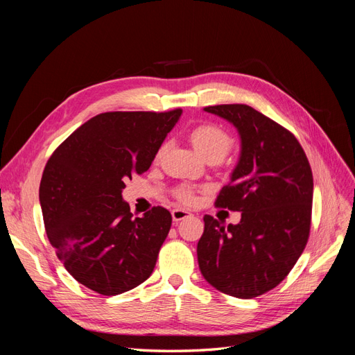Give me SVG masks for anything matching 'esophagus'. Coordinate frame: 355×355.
Masks as SVG:
<instances>
[{"mask_svg": "<svg viewBox=\"0 0 355 355\" xmlns=\"http://www.w3.org/2000/svg\"><path fill=\"white\" fill-rule=\"evenodd\" d=\"M191 216V213L189 211H187V210H184V209H175V210H171V218H173V222H180V220H184V219H187V218H189Z\"/></svg>", "mask_w": 355, "mask_h": 355, "instance_id": "esophagus-1", "label": "esophagus"}]
</instances>
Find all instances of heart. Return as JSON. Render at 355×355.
<instances>
[{
  "mask_svg": "<svg viewBox=\"0 0 355 355\" xmlns=\"http://www.w3.org/2000/svg\"><path fill=\"white\" fill-rule=\"evenodd\" d=\"M191 141L197 148V151L206 158L216 157V158L222 159L230 153V149L232 146L231 136L216 124H201V125L196 127L191 133ZM166 149H167V144L164 142L158 148L157 158L163 157ZM175 196L178 200H180L185 204H191L196 200L194 191H192V188H189L187 185L178 187L175 189Z\"/></svg>",
  "mask_w": 355,
  "mask_h": 355,
  "instance_id": "obj_1",
  "label": "heart"
}]
</instances>
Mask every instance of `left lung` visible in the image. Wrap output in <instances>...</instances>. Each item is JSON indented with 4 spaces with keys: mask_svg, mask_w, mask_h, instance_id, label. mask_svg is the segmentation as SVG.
<instances>
[{
    "mask_svg": "<svg viewBox=\"0 0 355 355\" xmlns=\"http://www.w3.org/2000/svg\"><path fill=\"white\" fill-rule=\"evenodd\" d=\"M204 111L225 118L240 133L239 164L214 204L241 211V220L225 225L204 216L200 271L219 292L252 299L280 284L305 249L313 171L293 133L252 106L216 105Z\"/></svg>",
    "mask_w": 355,
    "mask_h": 355,
    "instance_id": "8db88e82",
    "label": "left lung"
}]
</instances>
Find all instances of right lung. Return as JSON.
<instances>
[{
    "mask_svg": "<svg viewBox=\"0 0 355 355\" xmlns=\"http://www.w3.org/2000/svg\"><path fill=\"white\" fill-rule=\"evenodd\" d=\"M182 110L103 112L80 125L42 171L40 204L50 244L83 286L115 296L153 274L171 227L157 206L133 219L124 182L151 166Z\"/></svg>",
    "mask_w": 355,
    "mask_h": 355,
    "instance_id": "add662e5",
    "label": "right lung"
}]
</instances>
